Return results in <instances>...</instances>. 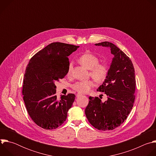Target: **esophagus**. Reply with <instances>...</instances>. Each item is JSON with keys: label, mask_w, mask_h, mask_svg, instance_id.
Returning <instances> with one entry per match:
<instances>
[{"label": "esophagus", "mask_w": 156, "mask_h": 156, "mask_svg": "<svg viewBox=\"0 0 156 156\" xmlns=\"http://www.w3.org/2000/svg\"><path fill=\"white\" fill-rule=\"evenodd\" d=\"M81 94H80V93H78V94H76V97H79V96H80Z\"/></svg>", "instance_id": "esophagus-1"}]
</instances>
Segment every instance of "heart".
Returning a JSON list of instances; mask_svg holds the SVG:
<instances>
[{"mask_svg": "<svg viewBox=\"0 0 156 156\" xmlns=\"http://www.w3.org/2000/svg\"><path fill=\"white\" fill-rule=\"evenodd\" d=\"M79 62L85 67L90 70V75L98 82L104 81L108 75V67L105 63L99 62V58L90 52H84L78 58ZM73 72V63L69 62L66 71V75L71 76ZM94 80H82L75 83L72 87L73 90L80 93H87L94 86Z\"/></svg>", "mask_w": 156, "mask_h": 156, "instance_id": "obj_1", "label": "heart"}]
</instances>
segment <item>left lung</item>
Segmentation results:
<instances>
[{
    "mask_svg": "<svg viewBox=\"0 0 156 156\" xmlns=\"http://www.w3.org/2000/svg\"><path fill=\"white\" fill-rule=\"evenodd\" d=\"M95 45L110 48L114 57L106 79L97 90L104 92L107 100L102 102L98 97H90L85 114L94 128L112 130L124 122L134 104L135 69L130 58L115 44L105 41Z\"/></svg>",
    "mask_w": 156,
    "mask_h": 156,
    "instance_id": "obj_1",
    "label": "left lung"
}]
</instances>
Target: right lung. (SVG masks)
I'll return each mask as SVG.
<instances>
[{"label": "right lung", "instance_id": "obj_1", "mask_svg": "<svg viewBox=\"0 0 156 156\" xmlns=\"http://www.w3.org/2000/svg\"><path fill=\"white\" fill-rule=\"evenodd\" d=\"M79 46L52 42L30 59L23 78L22 93L27 112L39 126L55 129L66 120L75 95L69 94L57 99L55 83L66 75L68 57Z\"/></svg>", "mask_w": 156, "mask_h": 156}]
</instances>
